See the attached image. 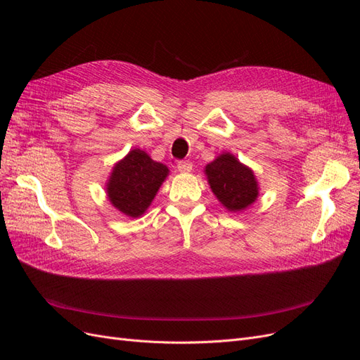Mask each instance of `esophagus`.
<instances>
[{
    "mask_svg": "<svg viewBox=\"0 0 360 360\" xmlns=\"http://www.w3.org/2000/svg\"><path fill=\"white\" fill-rule=\"evenodd\" d=\"M177 169H179L180 172H191V169H192V162H189V160H180V162L177 163Z\"/></svg>",
    "mask_w": 360,
    "mask_h": 360,
    "instance_id": "esophagus-1",
    "label": "esophagus"
}]
</instances>
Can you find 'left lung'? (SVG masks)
Wrapping results in <instances>:
<instances>
[{
	"label": "left lung",
	"mask_w": 360,
	"mask_h": 360,
	"mask_svg": "<svg viewBox=\"0 0 360 360\" xmlns=\"http://www.w3.org/2000/svg\"><path fill=\"white\" fill-rule=\"evenodd\" d=\"M213 193L228 210L240 212L258 197L254 172L233 155L224 153L205 167Z\"/></svg>",
	"instance_id": "8db88e82"
}]
</instances>
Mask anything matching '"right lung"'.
Instances as JSON below:
<instances>
[{
  "mask_svg": "<svg viewBox=\"0 0 360 360\" xmlns=\"http://www.w3.org/2000/svg\"><path fill=\"white\" fill-rule=\"evenodd\" d=\"M168 176V168L155 162L143 150H132L120 160L108 181V197L115 209L138 217L153 201L162 181Z\"/></svg>",
  "mask_w": 360,
  "mask_h": 360,
  "instance_id": "add662e5",
  "label": "right lung"
}]
</instances>
